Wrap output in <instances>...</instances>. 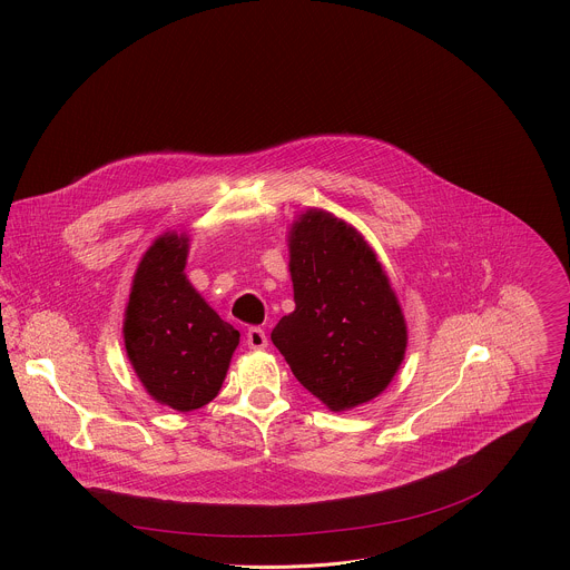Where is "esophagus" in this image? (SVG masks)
Masks as SVG:
<instances>
[{
  "label": "esophagus",
  "mask_w": 570,
  "mask_h": 570,
  "mask_svg": "<svg viewBox=\"0 0 570 570\" xmlns=\"http://www.w3.org/2000/svg\"><path fill=\"white\" fill-rule=\"evenodd\" d=\"M246 343H248V347H253V350H264V347L268 345V340H266V333H264L262 328H248Z\"/></svg>",
  "instance_id": "34e87169"
}]
</instances>
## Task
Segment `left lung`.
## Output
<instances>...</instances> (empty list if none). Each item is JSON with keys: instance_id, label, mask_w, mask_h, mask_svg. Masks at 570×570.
I'll list each match as a JSON object with an SVG mask.
<instances>
[{"instance_id": "left-lung-1", "label": "left lung", "mask_w": 570, "mask_h": 570, "mask_svg": "<svg viewBox=\"0 0 570 570\" xmlns=\"http://www.w3.org/2000/svg\"><path fill=\"white\" fill-rule=\"evenodd\" d=\"M295 311L271 340L295 379L333 412L379 396L407 347L390 279L356 228L311 209L288 235Z\"/></svg>"}]
</instances>
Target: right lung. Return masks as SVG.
<instances>
[{
    "label": "right lung",
    "mask_w": 570,
    "mask_h": 570,
    "mask_svg": "<svg viewBox=\"0 0 570 570\" xmlns=\"http://www.w3.org/2000/svg\"><path fill=\"white\" fill-rule=\"evenodd\" d=\"M189 237L160 235L142 255L122 337L129 363L160 405L191 412L214 401L227 376L239 333L200 297L185 275Z\"/></svg>",
    "instance_id": "add662e5"
}]
</instances>
